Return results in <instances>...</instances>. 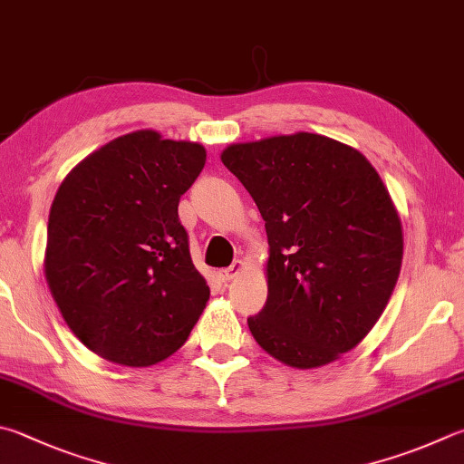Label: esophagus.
<instances>
[{
	"label": "esophagus",
	"mask_w": 464,
	"mask_h": 464,
	"mask_svg": "<svg viewBox=\"0 0 464 464\" xmlns=\"http://www.w3.org/2000/svg\"><path fill=\"white\" fill-rule=\"evenodd\" d=\"M241 267H243V261L235 259L229 267H225V269H221V272H218V277H221V282H229L241 272Z\"/></svg>",
	"instance_id": "34e87169"
}]
</instances>
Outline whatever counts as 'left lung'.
<instances>
[{"instance_id":"1","label":"left lung","mask_w":464,"mask_h":464,"mask_svg":"<svg viewBox=\"0 0 464 464\" xmlns=\"http://www.w3.org/2000/svg\"><path fill=\"white\" fill-rule=\"evenodd\" d=\"M223 164L266 221L267 300L247 318L282 363H331L365 339L401 267V227L375 168L316 133L233 144Z\"/></svg>"}]
</instances>
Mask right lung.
<instances>
[{"label": "right lung", "instance_id": "1", "mask_svg": "<svg viewBox=\"0 0 464 464\" xmlns=\"http://www.w3.org/2000/svg\"><path fill=\"white\" fill-rule=\"evenodd\" d=\"M205 160L192 141L133 131L92 151L56 192L46 280L71 331L107 361L154 365L203 314L210 292L179 203Z\"/></svg>", "mask_w": 464, "mask_h": 464}]
</instances>
